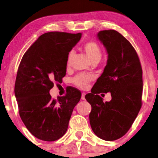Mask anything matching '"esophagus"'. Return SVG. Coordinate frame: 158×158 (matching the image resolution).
<instances>
[{"label": "esophagus", "instance_id": "34e87169", "mask_svg": "<svg viewBox=\"0 0 158 158\" xmlns=\"http://www.w3.org/2000/svg\"><path fill=\"white\" fill-rule=\"evenodd\" d=\"M85 93H82V96H81V99H82V100H85Z\"/></svg>", "mask_w": 158, "mask_h": 158}]
</instances>
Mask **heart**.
I'll use <instances>...</instances> for the list:
<instances>
[{"label": "heart", "instance_id": "b5f03b06", "mask_svg": "<svg viewBox=\"0 0 158 158\" xmlns=\"http://www.w3.org/2000/svg\"><path fill=\"white\" fill-rule=\"evenodd\" d=\"M83 49L85 50L86 55L89 57V59L92 61L97 60H101L102 53L99 45L96 42L94 41H90V42H86L83 46ZM73 57V52H70L68 55V64L70 63L71 59ZM93 80L91 75L84 74V73H81V74L77 75L73 79V83L77 87L81 88H87L88 84L90 83Z\"/></svg>", "mask_w": 158, "mask_h": 158}]
</instances>
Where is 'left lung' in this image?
Listing matches in <instances>:
<instances>
[{"instance_id":"8db88e82","label":"left lung","mask_w":158,"mask_h":158,"mask_svg":"<svg viewBox=\"0 0 158 158\" xmlns=\"http://www.w3.org/2000/svg\"><path fill=\"white\" fill-rule=\"evenodd\" d=\"M108 53L107 64L85 99L91 105L92 130L97 137L114 141L123 137L132 125L142 106V70L131 43L115 30L97 34ZM111 93L112 100L103 102L98 94Z\"/></svg>"}]
</instances>
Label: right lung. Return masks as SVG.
Returning a JSON list of instances; mask_svg holds the SVG:
<instances>
[{"instance_id": "obj_1", "label": "right lung", "mask_w": 158, "mask_h": 158, "mask_svg": "<svg viewBox=\"0 0 158 158\" xmlns=\"http://www.w3.org/2000/svg\"><path fill=\"white\" fill-rule=\"evenodd\" d=\"M81 33L47 32L23 55L17 72L14 93L20 117L34 137L55 141L65 134L73 109L81 94L71 88L64 96L52 99L49 90L66 75L69 52Z\"/></svg>"}]
</instances>
